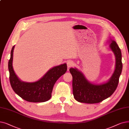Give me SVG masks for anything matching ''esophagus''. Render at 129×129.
<instances>
[{
	"instance_id": "esophagus-1",
	"label": "esophagus",
	"mask_w": 129,
	"mask_h": 129,
	"mask_svg": "<svg viewBox=\"0 0 129 129\" xmlns=\"http://www.w3.org/2000/svg\"><path fill=\"white\" fill-rule=\"evenodd\" d=\"M67 65H68V67L69 68H71L74 65V63L73 61H69L68 63H67Z\"/></svg>"
}]
</instances>
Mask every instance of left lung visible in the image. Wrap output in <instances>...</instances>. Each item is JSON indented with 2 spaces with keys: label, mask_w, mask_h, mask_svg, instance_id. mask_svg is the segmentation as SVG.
<instances>
[{
  "label": "left lung",
  "mask_w": 129,
  "mask_h": 129,
  "mask_svg": "<svg viewBox=\"0 0 129 129\" xmlns=\"http://www.w3.org/2000/svg\"><path fill=\"white\" fill-rule=\"evenodd\" d=\"M111 41L110 47L115 56L116 65L114 73L107 82L98 85L93 84L76 68L70 69L73 77V93L77 101L89 104L98 103L112 95L116 89L122 70V54L116 43L114 41Z\"/></svg>",
  "instance_id": "left-lung-1"
}]
</instances>
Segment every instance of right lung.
Returning <instances> with one entry per match:
<instances>
[{
    "mask_svg": "<svg viewBox=\"0 0 129 129\" xmlns=\"http://www.w3.org/2000/svg\"><path fill=\"white\" fill-rule=\"evenodd\" d=\"M14 46L8 61L9 81L14 91L23 99L30 102H44L51 99L55 83L67 71L66 64H61L49 70L40 80L35 82L20 81L13 68Z\"/></svg>",
    "mask_w": 129,
    "mask_h": 129,
    "instance_id": "1",
    "label": "right lung"
}]
</instances>
